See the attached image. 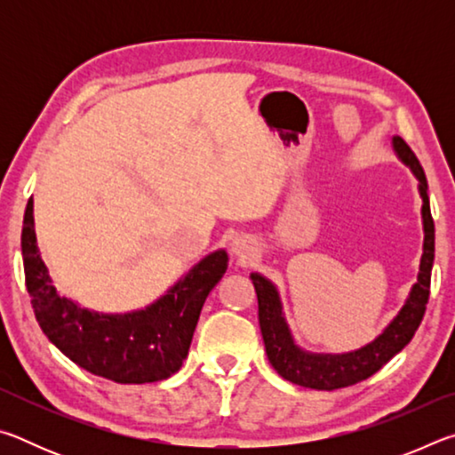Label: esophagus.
<instances>
[{
  "label": "esophagus",
  "instance_id": "34e87169",
  "mask_svg": "<svg viewBox=\"0 0 455 455\" xmlns=\"http://www.w3.org/2000/svg\"><path fill=\"white\" fill-rule=\"evenodd\" d=\"M252 251H255V246H252V241L249 236L236 235L233 236V241H230V252H233L235 257L249 259L252 255Z\"/></svg>",
  "mask_w": 455,
  "mask_h": 455
}]
</instances>
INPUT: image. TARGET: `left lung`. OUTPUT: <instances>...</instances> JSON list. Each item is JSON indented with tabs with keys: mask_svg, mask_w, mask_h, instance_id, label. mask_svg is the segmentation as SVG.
Returning <instances> with one entry per match:
<instances>
[{
	"mask_svg": "<svg viewBox=\"0 0 455 455\" xmlns=\"http://www.w3.org/2000/svg\"><path fill=\"white\" fill-rule=\"evenodd\" d=\"M391 146H394L395 156L418 179V192L421 196L423 252L419 259L418 279L411 284L405 303L373 341L345 353H315L303 349L295 341V335H292L287 317H284L281 292L276 284L267 279L265 275L251 273V281L255 284L259 299V325L260 333H263L267 357L283 379L301 385V387L333 391L367 379L411 341L423 319V313H426L435 252V228L429 211L427 179L419 160L415 158L410 146L403 142V138L394 136Z\"/></svg>",
	"mask_w": 455,
	"mask_h": 455,
	"instance_id": "left-lung-1",
	"label": "left lung"
}]
</instances>
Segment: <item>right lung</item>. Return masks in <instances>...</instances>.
Segmentation results:
<instances>
[{"label": "right lung", "mask_w": 455, "mask_h": 455, "mask_svg": "<svg viewBox=\"0 0 455 455\" xmlns=\"http://www.w3.org/2000/svg\"><path fill=\"white\" fill-rule=\"evenodd\" d=\"M21 257L26 287L44 335L76 365L116 383L163 381L179 371L206 297L228 267L227 251H212L142 309H88L61 295L53 284L37 246L32 198L21 228Z\"/></svg>", "instance_id": "1"}]
</instances>
